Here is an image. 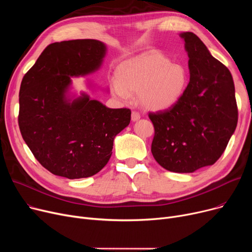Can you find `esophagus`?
<instances>
[{
	"label": "esophagus",
	"instance_id": "obj_1",
	"mask_svg": "<svg viewBox=\"0 0 252 252\" xmlns=\"http://www.w3.org/2000/svg\"><path fill=\"white\" fill-rule=\"evenodd\" d=\"M140 117H141V116H140L139 112H137V111H133V112H131V121H133V122L139 121Z\"/></svg>",
	"mask_w": 252,
	"mask_h": 252
}]
</instances>
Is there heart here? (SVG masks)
<instances>
[{
    "instance_id": "1",
    "label": "heart",
    "mask_w": 252,
    "mask_h": 252,
    "mask_svg": "<svg viewBox=\"0 0 252 252\" xmlns=\"http://www.w3.org/2000/svg\"><path fill=\"white\" fill-rule=\"evenodd\" d=\"M112 94L128 102L138 93L145 109L160 111L173 107L188 85V71L181 63H171L161 54L149 53L122 63L116 70Z\"/></svg>"
}]
</instances>
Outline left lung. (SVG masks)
I'll return each mask as SVG.
<instances>
[{
  "mask_svg": "<svg viewBox=\"0 0 252 252\" xmlns=\"http://www.w3.org/2000/svg\"><path fill=\"white\" fill-rule=\"evenodd\" d=\"M180 36L188 53L190 82L173 107L149 113L151 152L169 171L193 173L221 156L237 126L238 108L230 70L195 33Z\"/></svg>",
  "mask_w": 252,
  "mask_h": 252,
  "instance_id": "obj_1",
  "label": "left lung"
}]
</instances>
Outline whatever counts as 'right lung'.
<instances>
[{"label": "right lung", "mask_w": 252, "mask_h": 252, "mask_svg": "<svg viewBox=\"0 0 252 252\" xmlns=\"http://www.w3.org/2000/svg\"><path fill=\"white\" fill-rule=\"evenodd\" d=\"M105 54L97 39L53 43L22 78L20 133L53 175L73 180L99 173L110 159L115 136L130 122L127 108H108L85 93L68 96L71 76L98 70Z\"/></svg>", "instance_id": "1"}]
</instances>
